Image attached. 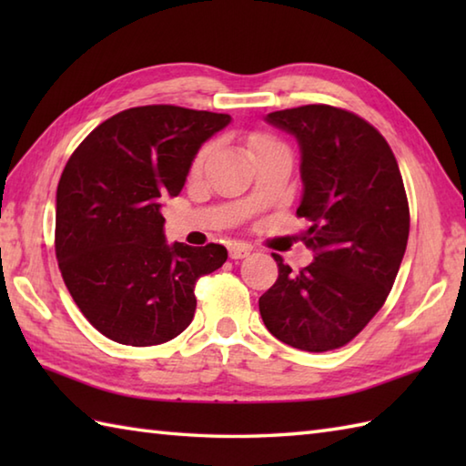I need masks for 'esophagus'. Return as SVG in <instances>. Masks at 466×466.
I'll return each instance as SVG.
<instances>
[{
  "mask_svg": "<svg viewBox=\"0 0 466 466\" xmlns=\"http://www.w3.org/2000/svg\"><path fill=\"white\" fill-rule=\"evenodd\" d=\"M250 252H252V248L244 242H232L230 246H228V254H230L232 260L246 258V256H250Z\"/></svg>",
  "mask_w": 466,
  "mask_h": 466,
  "instance_id": "34e87169",
  "label": "esophagus"
}]
</instances>
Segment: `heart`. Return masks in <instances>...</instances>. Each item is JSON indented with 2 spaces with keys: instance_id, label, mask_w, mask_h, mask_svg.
Here are the masks:
<instances>
[{
  "instance_id": "obj_1",
  "label": "heart",
  "mask_w": 466,
  "mask_h": 466,
  "mask_svg": "<svg viewBox=\"0 0 466 466\" xmlns=\"http://www.w3.org/2000/svg\"><path fill=\"white\" fill-rule=\"evenodd\" d=\"M268 144H274L272 140H268V137H254V142H252V146H254V150L256 147H262V146H268ZM206 156H208V147H204V150L196 156V160H194V170H200L202 167V164H204V160H206Z\"/></svg>"
}]
</instances>
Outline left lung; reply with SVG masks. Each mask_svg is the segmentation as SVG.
<instances>
[{
  "mask_svg": "<svg viewBox=\"0 0 466 466\" xmlns=\"http://www.w3.org/2000/svg\"><path fill=\"white\" fill-rule=\"evenodd\" d=\"M270 126L300 147L296 214L314 262L292 274L279 254V280L258 300L262 320L294 349L324 352L350 342L382 309L409 240V202L390 146L339 107L312 104L272 112Z\"/></svg>",
  "mask_w": 466,
  "mask_h": 466,
  "instance_id": "left-lung-1",
  "label": "left lung"
}]
</instances>
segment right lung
Here are the masks:
<instances>
[{
	"label": "right lung",
	"instance_id": "right-lung-1",
	"mask_svg": "<svg viewBox=\"0 0 466 466\" xmlns=\"http://www.w3.org/2000/svg\"><path fill=\"white\" fill-rule=\"evenodd\" d=\"M228 114L142 106L112 116L69 157L56 194V256L69 294L107 339L154 346L194 319L196 280L226 262L222 244H167L162 202L182 192Z\"/></svg>",
	"mask_w": 466,
	"mask_h": 466
}]
</instances>
